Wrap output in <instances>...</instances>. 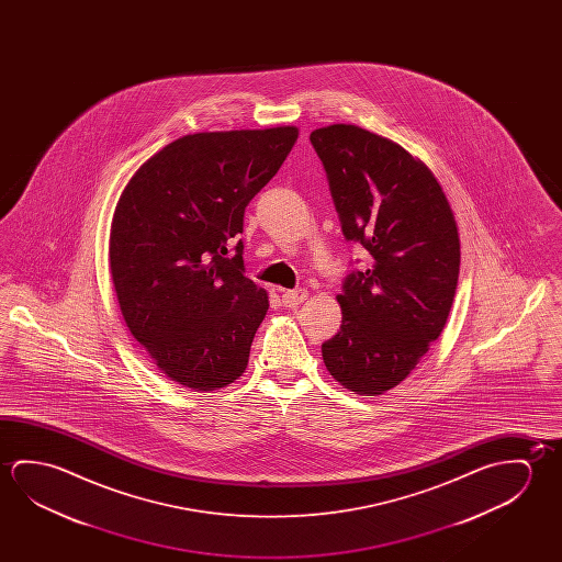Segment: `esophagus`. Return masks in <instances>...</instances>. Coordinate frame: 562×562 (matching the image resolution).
<instances>
[{
    "mask_svg": "<svg viewBox=\"0 0 562 562\" xmlns=\"http://www.w3.org/2000/svg\"><path fill=\"white\" fill-rule=\"evenodd\" d=\"M307 300V292L305 290H288L282 294V305L284 307H295V305L304 304Z\"/></svg>",
    "mask_w": 562,
    "mask_h": 562,
    "instance_id": "1",
    "label": "esophagus"
}]
</instances>
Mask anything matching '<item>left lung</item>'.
Returning a JSON list of instances; mask_svg holds the SVG:
<instances>
[{"label": "left lung", "mask_w": 562, "mask_h": 562, "mask_svg": "<svg viewBox=\"0 0 562 562\" xmlns=\"http://www.w3.org/2000/svg\"><path fill=\"white\" fill-rule=\"evenodd\" d=\"M340 231L369 252L337 295L342 322L322 345L331 376L360 396L404 380L441 335L457 292L460 243L441 186L407 150L355 125L310 135Z\"/></svg>", "instance_id": "1"}]
</instances>
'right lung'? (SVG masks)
Segmentation results:
<instances>
[{"label": "right lung", "instance_id": "right-lung-1", "mask_svg": "<svg viewBox=\"0 0 562 562\" xmlns=\"http://www.w3.org/2000/svg\"><path fill=\"white\" fill-rule=\"evenodd\" d=\"M295 138V127L186 135L121 193L110 237L121 313L182 386L220 390L247 369L268 295L245 277L243 217Z\"/></svg>", "mask_w": 562, "mask_h": 562}]
</instances>
